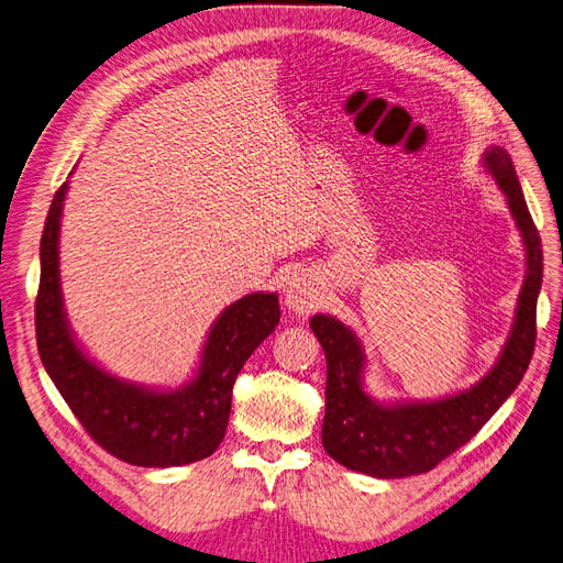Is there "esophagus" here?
<instances>
[{"mask_svg":"<svg viewBox=\"0 0 563 563\" xmlns=\"http://www.w3.org/2000/svg\"><path fill=\"white\" fill-rule=\"evenodd\" d=\"M284 300H286V308L291 312L310 314L312 310L319 308L321 296L317 291L314 282L308 275H302V272H294V275L288 277L284 284Z\"/></svg>","mask_w":563,"mask_h":563,"instance_id":"1","label":"esophagus"}]
</instances>
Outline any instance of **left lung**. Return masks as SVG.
Instances as JSON below:
<instances>
[{
    "label": "left lung",
    "instance_id": "1",
    "mask_svg": "<svg viewBox=\"0 0 563 563\" xmlns=\"http://www.w3.org/2000/svg\"><path fill=\"white\" fill-rule=\"evenodd\" d=\"M484 166L505 192L526 249V277L507 343L486 376L457 395L437 401L380 404L364 389L366 356L360 338L331 314L310 327L327 354V416L321 441L347 470L378 479H401L437 467L479 432L521 383L536 347V308L542 284V246L507 150L493 145Z\"/></svg>",
    "mask_w": 563,
    "mask_h": 563
}]
</instances>
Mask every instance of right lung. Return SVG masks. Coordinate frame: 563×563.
I'll list each match as a JSON object with an SVG mask.
<instances>
[{
	"mask_svg": "<svg viewBox=\"0 0 563 563\" xmlns=\"http://www.w3.org/2000/svg\"><path fill=\"white\" fill-rule=\"evenodd\" d=\"M65 192L67 183L51 201L40 244L35 327L48 378L96 444L129 465L178 467L209 457L228 430L236 373L279 323L277 294H249L220 312L187 385L152 389L119 380L84 354L63 310L58 232Z\"/></svg>",
	"mask_w": 563,
	"mask_h": 563,
	"instance_id": "add662e5",
	"label": "right lung"
}]
</instances>
